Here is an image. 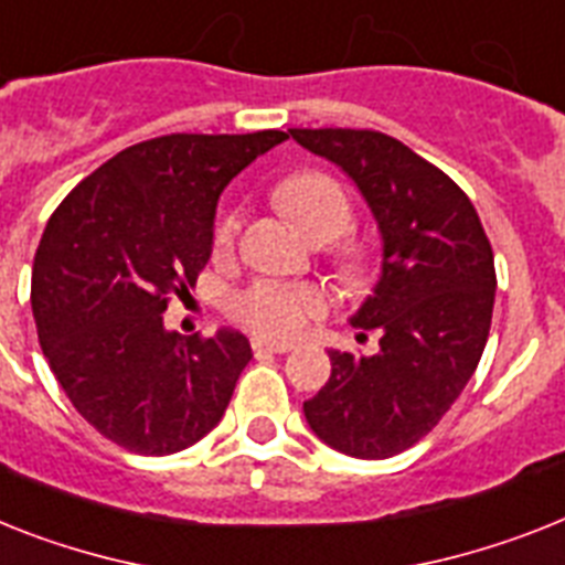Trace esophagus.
<instances>
[{
    "instance_id": "obj_1",
    "label": "esophagus",
    "mask_w": 565,
    "mask_h": 565,
    "mask_svg": "<svg viewBox=\"0 0 565 565\" xmlns=\"http://www.w3.org/2000/svg\"><path fill=\"white\" fill-rule=\"evenodd\" d=\"M250 349L254 352H277V355H282V352H291L294 343H288V340H271V338H250Z\"/></svg>"
}]
</instances>
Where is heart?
<instances>
[{
  "label": "heart",
  "instance_id": "b5f03b06",
  "mask_svg": "<svg viewBox=\"0 0 565 565\" xmlns=\"http://www.w3.org/2000/svg\"><path fill=\"white\" fill-rule=\"evenodd\" d=\"M277 207L311 242L338 239L352 225V202L332 175L317 170L294 172L274 190ZM239 236V213H222L213 227V254L227 256ZM340 268L358 277L366 268V250L347 245L338 256ZM231 315L242 326L268 338H294L306 332L329 309V297L315 282L256 279L231 297Z\"/></svg>",
  "mask_w": 565,
  "mask_h": 565
}]
</instances>
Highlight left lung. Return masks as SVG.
<instances>
[{
	"label": "left lung",
	"mask_w": 565,
	"mask_h": 565,
	"mask_svg": "<svg viewBox=\"0 0 565 565\" xmlns=\"http://www.w3.org/2000/svg\"><path fill=\"white\" fill-rule=\"evenodd\" d=\"M291 138L355 181L384 242L375 291L352 317L381 334L377 352L332 349V375L302 413L340 454L390 459L424 439L477 372L497 291L491 242L459 184L390 135L291 129Z\"/></svg>",
	"instance_id": "1"
}]
</instances>
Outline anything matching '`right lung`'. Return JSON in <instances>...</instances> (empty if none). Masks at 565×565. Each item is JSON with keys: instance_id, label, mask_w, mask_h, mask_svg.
Masks as SVG:
<instances>
[{"instance_id": "add662e5", "label": "right lung", "mask_w": 565, "mask_h": 565, "mask_svg": "<svg viewBox=\"0 0 565 565\" xmlns=\"http://www.w3.org/2000/svg\"><path fill=\"white\" fill-rule=\"evenodd\" d=\"M286 138L161 135L109 158L51 213L31 274L42 355L74 409L129 454H179L225 416L248 338H181L164 311L207 265L222 190Z\"/></svg>"}]
</instances>
